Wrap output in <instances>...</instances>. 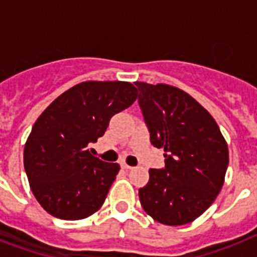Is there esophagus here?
I'll return each instance as SVG.
<instances>
[{"label": "esophagus", "mask_w": 257, "mask_h": 257, "mask_svg": "<svg viewBox=\"0 0 257 257\" xmlns=\"http://www.w3.org/2000/svg\"><path fill=\"white\" fill-rule=\"evenodd\" d=\"M121 167H122V168H124V169H126V171H131V169H133V167L128 165V164H126V163H122V164H121Z\"/></svg>", "instance_id": "obj_1"}]
</instances>
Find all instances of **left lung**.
I'll use <instances>...</instances> for the list:
<instances>
[{
  "mask_svg": "<svg viewBox=\"0 0 257 257\" xmlns=\"http://www.w3.org/2000/svg\"><path fill=\"white\" fill-rule=\"evenodd\" d=\"M139 105L165 167L149 169L139 189L141 207L165 225H183L203 215L221 191L228 145L213 117L188 93L167 84L135 82Z\"/></svg>",
  "mask_w": 257,
  "mask_h": 257,
  "instance_id": "8db88e82",
  "label": "left lung"
}]
</instances>
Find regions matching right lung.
Wrapping results in <instances>:
<instances>
[{
  "label": "right lung",
  "mask_w": 257,
  "mask_h": 257,
  "mask_svg": "<svg viewBox=\"0 0 257 257\" xmlns=\"http://www.w3.org/2000/svg\"><path fill=\"white\" fill-rule=\"evenodd\" d=\"M125 81H86L68 89L34 122L24 149V167L34 197L62 220L93 215L104 204L120 165L90 155L116 113L136 101Z\"/></svg>",
  "instance_id": "obj_1"
}]
</instances>
